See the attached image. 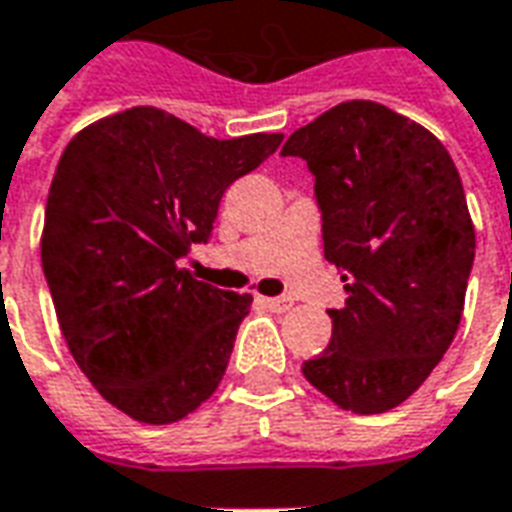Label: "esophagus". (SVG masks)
<instances>
[{"mask_svg":"<svg viewBox=\"0 0 512 512\" xmlns=\"http://www.w3.org/2000/svg\"><path fill=\"white\" fill-rule=\"evenodd\" d=\"M260 301H263V307H268V310L274 312H288L290 307H293V301L290 299H266V296H260Z\"/></svg>","mask_w":512,"mask_h":512,"instance_id":"esophagus-1","label":"esophagus"}]
</instances>
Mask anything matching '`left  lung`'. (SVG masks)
I'll list each match as a JSON object with an SVG mask.
<instances>
[{"mask_svg":"<svg viewBox=\"0 0 512 512\" xmlns=\"http://www.w3.org/2000/svg\"><path fill=\"white\" fill-rule=\"evenodd\" d=\"M282 156L315 175L323 255L343 271L329 348L301 365L354 414L417 392L461 323L474 224L447 147L376 101H345L293 131Z\"/></svg>","mask_w":512,"mask_h":512,"instance_id":"1","label":"left lung"}]
</instances>
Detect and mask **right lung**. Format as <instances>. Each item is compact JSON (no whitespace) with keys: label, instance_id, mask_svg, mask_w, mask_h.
<instances>
[{"label":"right lung","instance_id":"right-lung-1","mask_svg":"<svg viewBox=\"0 0 512 512\" xmlns=\"http://www.w3.org/2000/svg\"><path fill=\"white\" fill-rule=\"evenodd\" d=\"M282 134L213 139L156 106L101 117L62 153L40 238L62 337L104 400L169 425L216 392L252 296L180 268L227 186Z\"/></svg>","mask_w":512,"mask_h":512}]
</instances>
